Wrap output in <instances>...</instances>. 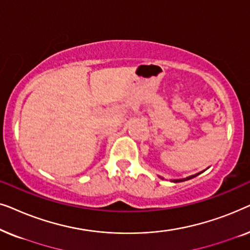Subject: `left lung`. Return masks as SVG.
Returning a JSON list of instances; mask_svg holds the SVG:
<instances>
[{"label":"left lung","mask_w":250,"mask_h":250,"mask_svg":"<svg viewBox=\"0 0 250 250\" xmlns=\"http://www.w3.org/2000/svg\"><path fill=\"white\" fill-rule=\"evenodd\" d=\"M208 168V167H207ZM206 168V169H207ZM205 169V170H206ZM205 170H203V172H205ZM203 172H199V173H197V174H194V175H190V176H188V177H184V179H176V180H170V182H174V183H177V182H184V181H188V180H191V179H193V177H196L197 175H199V174H201ZM160 179H163L164 180V177H162V176H159Z\"/></svg>","instance_id":"obj_1"}]
</instances>
